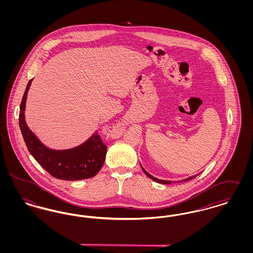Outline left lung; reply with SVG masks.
<instances>
[{
    "mask_svg": "<svg viewBox=\"0 0 253 253\" xmlns=\"http://www.w3.org/2000/svg\"><path fill=\"white\" fill-rule=\"evenodd\" d=\"M141 168H142V169H143V171L145 172V174L148 176V177H150L152 180L156 181V182H157V183H160V184H170V181L169 180H161V179H157V178H156V177H154L153 175H151L150 173H148L146 170H145L144 168L141 166ZM199 174V173H198ZM198 174H195V175H193V176H190V177H188V178H186V179H184L183 181H189V180H192L193 178H194V177H196ZM182 182V181H181Z\"/></svg>",
    "mask_w": 253,
    "mask_h": 253,
    "instance_id": "1",
    "label": "left lung"
}]
</instances>
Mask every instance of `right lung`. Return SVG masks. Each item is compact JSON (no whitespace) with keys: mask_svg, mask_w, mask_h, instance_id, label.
<instances>
[{"mask_svg":"<svg viewBox=\"0 0 253 253\" xmlns=\"http://www.w3.org/2000/svg\"><path fill=\"white\" fill-rule=\"evenodd\" d=\"M33 79L27 84L21 102L19 125L25 145L37 162L52 176L61 180L76 181L95 176L103 166L107 146L97 132L84 143L67 150H52L42 144L24 120L27 92Z\"/></svg>","mask_w":253,"mask_h":253,"instance_id":"obj_1","label":"right lung"}]
</instances>
